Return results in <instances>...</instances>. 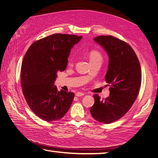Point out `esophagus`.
Returning a JSON list of instances; mask_svg holds the SVG:
<instances>
[{
	"mask_svg": "<svg viewBox=\"0 0 158 158\" xmlns=\"http://www.w3.org/2000/svg\"><path fill=\"white\" fill-rule=\"evenodd\" d=\"M84 95V94L83 92H77L76 94V95L77 97H81V96H83V95Z\"/></svg>",
	"mask_w": 158,
	"mask_h": 158,
	"instance_id": "34e87169",
	"label": "esophagus"
}]
</instances>
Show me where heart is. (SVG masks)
<instances>
[{"instance_id":"obj_1","label":"heart","mask_w":158,"mask_h":158,"mask_svg":"<svg viewBox=\"0 0 158 158\" xmlns=\"http://www.w3.org/2000/svg\"><path fill=\"white\" fill-rule=\"evenodd\" d=\"M89 58H90V61H92V60H96L98 59H102V57L99 52L95 50H92L89 52ZM73 61H74V57L73 56H70V58L69 59V63L70 64H73Z\"/></svg>"}]
</instances>
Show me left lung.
I'll list each match as a JSON object with an SVG mask.
<instances>
[{
  "label": "left lung",
  "mask_w": 158,
  "mask_h": 158,
  "mask_svg": "<svg viewBox=\"0 0 158 158\" xmlns=\"http://www.w3.org/2000/svg\"><path fill=\"white\" fill-rule=\"evenodd\" d=\"M94 40L109 56L105 78L110 86V95L105 99L94 95L90 113L97 121L110 124L125 115L136 100L142 80L140 65L135 52L126 42L111 35L98 36Z\"/></svg>",
  "instance_id": "left-lung-1"
}]
</instances>
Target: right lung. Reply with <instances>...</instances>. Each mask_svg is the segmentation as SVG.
Instances as JSON below:
<instances>
[{"label": "right lung", "instance_id": "right-lung-1", "mask_svg": "<svg viewBox=\"0 0 158 158\" xmlns=\"http://www.w3.org/2000/svg\"><path fill=\"white\" fill-rule=\"evenodd\" d=\"M82 37L56 33L35 41L23 57L21 68L23 94L37 116L47 122L67 113L74 94L58 91L54 82L68 64L71 49Z\"/></svg>", "mask_w": 158, "mask_h": 158}]
</instances>
